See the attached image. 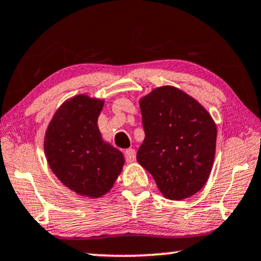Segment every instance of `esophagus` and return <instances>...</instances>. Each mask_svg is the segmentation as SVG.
<instances>
[{"instance_id": "34e87169", "label": "esophagus", "mask_w": 261, "mask_h": 261, "mask_svg": "<svg viewBox=\"0 0 261 261\" xmlns=\"http://www.w3.org/2000/svg\"><path fill=\"white\" fill-rule=\"evenodd\" d=\"M124 154H125V159H126L127 162H134L135 160H136V150L133 148L126 149Z\"/></svg>"}]
</instances>
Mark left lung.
<instances>
[{
    "label": "left lung",
    "instance_id": "1",
    "mask_svg": "<svg viewBox=\"0 0 261 261\" xmlns=\"http://www.w3.org/2000/svg\"><path fill=\"white\" fill-rule=\"evenodd\" d=\"M145 137L137 161L150 173L162 196L181 200L203 189L213 169L217 127L192 96L173 86L140 99Z\"/></svg>",
    "mask_w": 261,
    "mask_h": 261
}]
</instances>
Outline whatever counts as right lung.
<instances>
[{
  "label": "right lung",
  "instance_id": "right-lung-1",
  "mask_svg": "<svg viewBox=\"0 0 261 261\" xmlns=\"http://www.w3.org/2000/svg\"><path fill=\"white\" fill-rule=\"evenodd\" d=\"M105 100L77 94L65 100L47 125L44 150L48 167L76 194L100 198L123 171V152L103 141L98 118Z\"/></svg>",
  "mask_w": 261,
  "mask_h": 261
}]
</instances>
